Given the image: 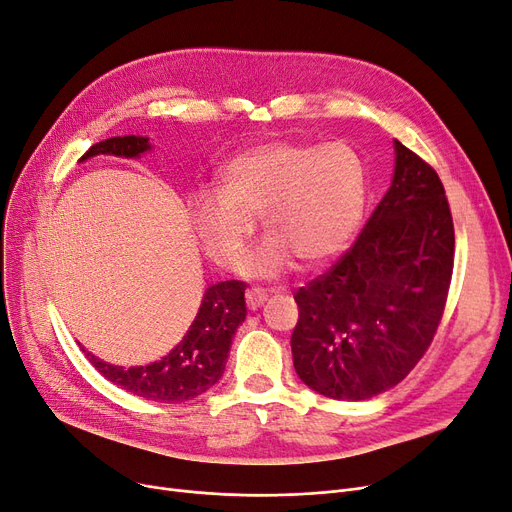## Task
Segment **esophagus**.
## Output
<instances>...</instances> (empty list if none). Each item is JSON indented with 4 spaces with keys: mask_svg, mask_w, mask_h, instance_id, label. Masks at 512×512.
Masks as SVG:
<instances>
[{
    "mask_svg": "<svg viewBox=\"0 0 512 512\" xmlns=\"http://www.w3.org/2000/svg\"><path fill=\"white\" fill-rule=\"evenodd\" d=\"M265 299H268V293L261 291V288H249V291H247L249 309H259L265 303Z\"/></svg>",
    "mask_w": 512,
    "mask_h": 512,
    "instance_id": "34e87169",
    "label": "esophagus"
}]
</instances>
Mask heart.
Segmentation results:
<instances>
[{
    "label": "heart",
    "instance_id": "b5f03b06",
    "mask_svg": "<svg viewBox=\"0 0 512 512\" xmlns=\"http://www.w3.org/2000/svg\"><path fill=\"white\" fill-rule=\"evenodd\" d=\"M215 186L188 201L198 247L219 268H234L259 215L268 240L242 261V272L272 278L295 259L320 265L345 247L362 219L368 180L358 150L345 142H270L236 154Z\"/></svg>",
    "mask_w": 512,
    "mask_h": 512
}]
</instances>
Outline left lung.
Returning a JSON list of instances; mask_svg holds the SVG:
<instances>
[{
    "instance_id": "left-lung-1",
    "label": "left lung",
    "mask_w": 512,
    "mask_h": 512,
    "mask_svg": "<svg viewBox=\"0 0 512 512\" xmlns=\"http://www.w3.org/2000/svg\"><path fill=\"white\" fill-rule=\"evenodd\" d=\"M454 221L435 169L395 140L393 182L353 247L301 286L291 349L299 379L360 402L402 383L448 301Z\"/></svg>"
}]
</instances>
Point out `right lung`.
<instances>
[{
	"instance_id": "1",
	"label": "right lung",
	"mask_w": 512,
	"mask_h": 512,
	"mask_svg": "<svg viewBox=\"0 0 512 512\" xmlns=\"http://www.w3.org/2000/svg\"><path fill=\"white\" fill-rule=\"evenodd\" d=\"M152 146L148 138L123 136L108 138L87 150L79 163L96 157V154H113L123 159H138ZM247 318L244 305V282L226 280L209 286L198 314L190 324L184 339L177 343L165 358L148 366H113L98 360L94 353H85L90 364L121 389L150 399V402H186L211 389L226 370L228 351L236 328Z\"/></svg>"
}]
</instances>
